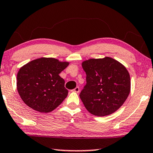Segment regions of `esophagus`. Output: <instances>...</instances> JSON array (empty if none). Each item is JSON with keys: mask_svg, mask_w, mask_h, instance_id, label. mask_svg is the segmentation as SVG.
<instances>
[{"mask_svg": "<svg viewBox=\"0 0 153 153\" xmlns=\"http://www.w3.org/2000/svg\"><path fill=\"white\" fill-rule=\"evenodd\" d=\"M73 91H74V92H76V93H78V92H79V87H76V88H74V89Z\"/></svg>", "mask_w": 153, "mask_h": 153, "instance_id": "1", "label": "esophagus"}]
</instances>
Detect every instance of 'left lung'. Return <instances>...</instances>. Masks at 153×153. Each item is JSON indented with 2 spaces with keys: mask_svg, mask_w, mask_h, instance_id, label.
Here are the masks:
<instances>
[{
  "mask_svg": "<svg viewBox=\"0 0 153 153\" xmlns=\"http://www.w3.org/2000/svg\"><path fill=\"white\" fill-rule=\"evenodd\" d=\"M86 85L79 94L92 115L103 117L115 113L130 92V76L126 67L113 58L90 59L82 63Z\"/></svg>",
  "mask_w": 153,
  "mask_h": 153,
  "instance_id": "left-lung-1",
  "label": "left lung"
}]
</instances>
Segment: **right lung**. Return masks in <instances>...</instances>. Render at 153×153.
<instances>
[{"label":"right lung","instance_id":"1","mask_svg":"<svg viewBox=\"0 0 153 153\" xmlns=\"http://www.w3.org/2000/svg\"><path fill=\"white\" fill-rule=\"evenodd\" d=\"M55 58L34 59L19 69L17 88L23 101L40 113H49L60 105L68 94L59 74L69 65Z\"/></svg>","mask_w":153,"mask_h":153}]
</instances>
